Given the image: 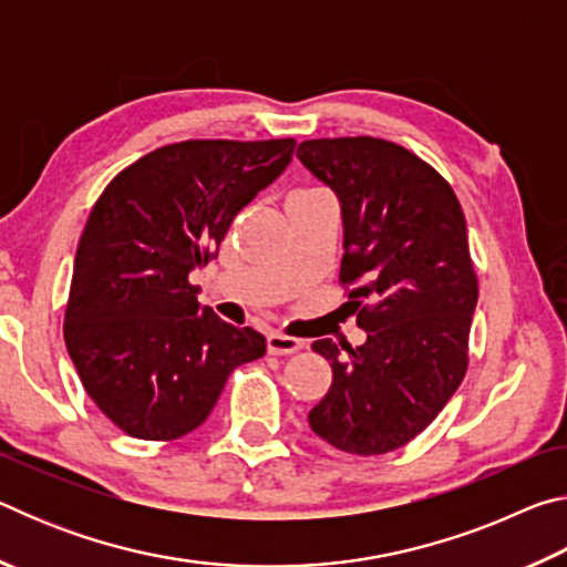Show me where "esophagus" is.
Instances as JSON below:
<instances>
[{
	"instance_id": "esophagus-1",
	"label": "esophagus",
	"mask_w": 567,
	"mask_h": 567,
	"mask_svg": "<svg viewBox=\"0 0 567 567\" xmlns=\"http://www.w3.org/2000/svg\"><path fill=\"white\" fill-rule=\"evenodd\" d=\"M300 348H302V340L290 338V334H282V332L267 334V350H270V354H292Z\"/></svg>"
}]
</instances>
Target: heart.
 I'll use <instances>...</instances> for the list:
<instances>
[{
	"mask_svg": "<svg viewBox=\"0 0 567 567\" xmlns=\"http://www.w3.org/2000/svg\"><path fill=\"white\" fill-rule=\"evenodd\" d=\"M300 192H324V189H315V187H312V189H300Z\"/></svg>",
	"mask_w": 567,
	"mask_h": 567,
	"instance_id": "obj_1",
	"label": "heart"
}]
</instances>
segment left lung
Instances as JSON below:
<instances>
[{
    "mask_svg": "<svg viewBox=\"0 0 567 567\" xmlns=\"http://www.w3.org/2000/svg\"><path fill=\"white\" fill-rule=\"evenodd\" d=\"M297 157L340 197V285L368 332L360 348L312 342L332 385L307 420L342 453H390L437 417L467 372L477 275L463 207L437 169L395 142L307 140Z\"/></svg>",
    "mask_w": 567,
    "mask_h": 567,
    "instance_id": "1",
    "label": "left lung"
}]
</instances>
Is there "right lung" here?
I'll return each instance as SVG.
<instances>
[{"label":"right lung","mask_w":567,"mask_h":567,"mask_svg":"<svg viewBox=\"0 0 567 567\" xmlns=\"http://www.w3.org/2000/svg\"><path fill=\"white\" fill-rule=\"evenodd\" d=\"M295 140H185L132 162L94 203L76 247L64 342L122 433L177 440L203 425L267 340L199 307L189 272L290 165Z\"/></svg>","instance_id":"obj_1"}]
</instances>
